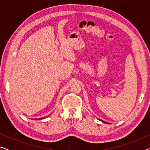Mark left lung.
Instances as JSON below:
<instances>
[{
    "label": "left lung",
    "instance_id": "1",
    "mask_svg": "<svg viewBox=\"0 0 150 150\" xmlns=\"http://www.w3.org/2000/svg\"><path fill=\"white\" fill-rule=\"evenodd\" d=\"M102 122H105V123H106V124H109L108 122H104V121H103V120H102Z\"/></svg>",
    "mask_w": 150,
    "mask_h": 150
}]
</instances>
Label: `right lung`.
I'll return each mask as SVG.
<instances>
[{
	"label": "right lung",
	"instance_id": "1",
	"mask_svg": "<svg viewBox=\"0 0 150 150\" xmlns=\"http://www.w3.org/2000/svg\"><path fill=\"white\" fill-rule=\"evenodd\" d=\"M44 118H35V120H42V119H44Z\"/></svg>",
	"mask_w": 150,
	"mask_h": 150
}]
</instances>
